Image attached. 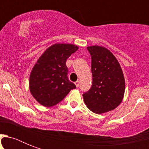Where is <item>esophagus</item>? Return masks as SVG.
Returning <instances> with one entry per match:
<instances>
[{"label":"esophagus","instance_id":"1","mask_svg":"<svg viewBox=\"0 0 149 149\" xmlns=\"http://www.w3.org/2000/svg\"><path fill=\"white\" fill-rule=\"evenodd\" d=\"M75 85L77 86V87H78V86H79V80H77V81L75 82Z\"/></svg>","mask_w":149,"mask_h":149}]
</instances>
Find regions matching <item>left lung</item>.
Masks as SVG:
<instances>
[{
	"label": "left lung",
	"instance_id": "left-lung-1",
	"mask_svg": "<svg viewBox=\"0 0 149 149\" xmlns=\"http://www.w3.org/2000/svg\"><path fill=\"white\" fill-rule=\"evenodd\" d=\"M91 56L93 82L91 88L83 94L86 107L96 113L115 109L122 101L125 81L120 64L107 49L89 46Z\"/></svg>",
	"mask_w": 149,
	"mask_h": 149
}]
</instances>
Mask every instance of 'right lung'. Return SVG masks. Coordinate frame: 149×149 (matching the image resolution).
<instances>
[{"label":"right lung","mask_w":149,"mask_h":149,"mask_svg":"<svg viewBox=\"0 0 149 149\" xmlns=\"http://www.w3.org/2000/svg\"><path fill=\"white\" fill-rule=\"evenodd\" d=\"M78 47L71 44H55L45 50L31 70L29 89L40 104L52 107L77 86L68 79L66 59Z\"/></svg>","instance_id":"right-lung-1"}]
</instances>
